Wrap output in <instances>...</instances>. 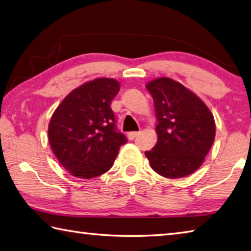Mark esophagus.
Instances as JSON below:
<instances>
[{"instance_id": "esophagus-1", "label": "esophagus", "mask_w": 251, "mask_h": 251, "mask_svg": "<svg viewBox=\"0 0 251 251\" xmlns=\"http://www.w3.org/2000/svg\"><path fill=\"white\" fill-rule=\"evenodd\" d=\"M138 135H139V131H130V133L127 134V137H128L129 140H133L134 138L137 137Z\"/></svg>"}]
</instances>
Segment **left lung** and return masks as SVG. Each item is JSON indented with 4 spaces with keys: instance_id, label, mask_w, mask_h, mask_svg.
<instances>
[{
    "instance_id": "left-lung-1",
    "label": "left lung",
    "mask_w": 251,
    "mask_h": 251,
    "mask_svg": "<svg viewBox=\"0 0 251 251\" xmlns=\"http://www.w3.org/2000/svg\"><path fill=\"white\" fill-rule=\"evenodd\" d=\"M158 120V141L145 151L152 169L176 179L202 166L215 138V122L208 107L190 90L169 78L147 84Z\"/></svg>"
}]
</instances>
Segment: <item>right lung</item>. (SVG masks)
<instances>
[{
  "mask_svg": "<svg viewBox=\"0 0 251 251\" xmlns=\"http://www.w3.org/2000/svg\"><path fill=\"white\" fill-rule=\"evenodd\" d=\"M118 91L120 83L114 79L90 81L68 94L51 116L50 146L75 177L91 179L110 170L120 147L127 143L111 108Z\"/></svg>",
  "mask_w": 251,
  "mask_h": 251,
  "instance_id": "obj_1",
  "label": "right lung"
}]
</instances>
